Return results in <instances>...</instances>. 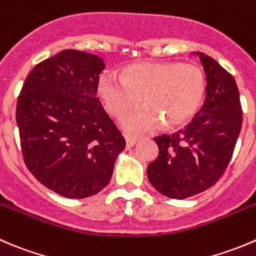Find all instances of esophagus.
<instances>
[{
    "instance_id": "esophagus-1",
    "label": "esophagus",
    "mask_w": 256,
    "mask_h": 256,
    "mask_svg": "<svg viewBox=\"0 0 256 256\" xmlns=\"http://www.w3.org/2000/svg\"><path fill=\"white\" fill-rule=\"evenodd\" d=\"M125 140H126V146H128V148H132L134 145H136V142H138V138H136V136L126 135Z\"/></svg>"
}]
</instances>
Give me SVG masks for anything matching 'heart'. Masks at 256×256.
Here are the masks:
<instances>
[{"label":"heart","instance_id":"obj_1","mask_svg":"<svg viewBox=\"0 0 256 256\" xmlns=\"http://www.w3.org/2000/svg\"><path fill=\"white\" fill-rule=\"evenodd\" d=\"M98 92L104 108L120 116L141 101L145 106L125 114L120 125L140 134L186 122L199 110L205 95V76L198 66L178 62H142L125 68L122 78L106 71L98 76Z\"/></svg>","mask_w":256,"mask_h":256}]
</instances>
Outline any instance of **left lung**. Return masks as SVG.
Wrapping results in <instances>:
<instances>
[{"label":"left lung","mask_w":256,"mask_h":256,"mask_svg":"<svg viewBox=\"0 0 256 256\" xmlns=\"http://www.w3.org/2000/svg\"><path fill=\"white\" fill-rule=\"evenodd\" d=\"M192 54L204 66V105L185 128L154 138L158 156L148 166L151 185L178 200L200 194L218 182L229 165L242 124L234 78L208 54Z\"/></svg>","instance_id":"obj_1"}]
</instances>
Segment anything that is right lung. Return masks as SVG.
Masks as SVG:
<instances>
[{
  "instance_id": "obj_1",
  "label": "right lung",
  "mask_w": 256,
  "mask_h": 256,
  "mask_svg": "<svg viewBox=\"0 0 256 256\" xmlns=\"http://www.w3.org/2000/svg\"><path fill=\"white\" fill-rule=\"evenodd\" d=\"M104 68L96 54L64 50L34 66L17 100L27 168L42 185L70 199L102 190L126 145L96 98Z\"/></svg>"
}]
</instances>
